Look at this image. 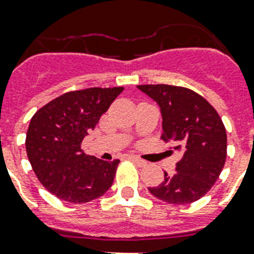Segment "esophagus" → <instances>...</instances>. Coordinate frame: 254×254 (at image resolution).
<instances>
[{"label": "esophagus", "mask_w": 254, "mask_h": 254, "mask_svg": "<svg viewBox=\"0 0 254 254\" xmlns=\"http://www.w3.org/2000/svg\"><path fill=\"white\" fill-rule=\"evenodd\" d=\"M129 158H130L133 162L137 163L139 167L146 166V161H143L142 158H139V157H137V155H129Z\"/></svg>", "instance_id": "esophagus-1"}]
</instances>
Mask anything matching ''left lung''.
<instances>
[{
	"mask_svg": "<svg viewBox=\"0 0 254 254\" xmlns=\"http://www.w3.org/2000/svg\"><path fill=\"white\" fill-rule=\"evenodd\" d=\"M158 104L162 115V138L174 141L182 154L173 175L149 187L151 195L170 204L199 200L215 185L227 158L224 124L211 104L189 88L137 85Z\"/></svg>",
	"mask_w": 254,
	"mask_h": 254,
	"instance_id": "1",
	"label": "left lung"
}]
</instances>
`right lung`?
I'll return each instance as SVG.
<instances>
[{"label":"right lung","mask_w":254,"mask_h":254,"mask_svg":"<svg viewBox=\"0 0 254 254\" xmlns=\"http://www.w3.org/2000/svg\"><path fill=\"white\" fill-rule=\"evenodd\" d=\"M123 87L87 88L59 96L33 116L26 134V151L45 189L62 200L80 204L111 189L119 159L103 161L81 151Z\"/></svg>","instance_id":"obj_1"}]
</instances>
